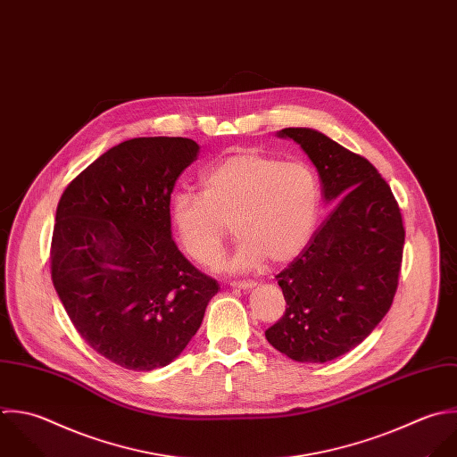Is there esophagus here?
I'll use <instances>...</instances> for the list:
<instances>
[{
  "label": "esophagus",
  "instance_id": "obj_1",
  "mask_svg": "<svg viewBox=\"0 0 457 457\" xmlns=\"http://www.w3.org/2000/svg\"><path fill=\"white\" fill-rule=\"evenodd\" d=\"M229 287L238 288V290H249V288H254L256 283L254 281H231Z\"/></svg>",
  "mask_w": 457,
  "mask_h": 457
}]
</instances>
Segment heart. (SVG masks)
I'll list each match as a JSON object with an SVG mask.
<instances>
[{"label": "heart", "instance_id": "obj_1", "mask_svg": "<svg viewBox=\"0 0 457 457\" xmlns=\"http://www.w3.org/2000/svg\"><path fill=\"white\" fill-rule=\"evenodd\" d=\"M319 208V179L310 165L245 151L206 172L201 194H174L170 222L183 251L203 267L217 263L233 224L240 240L224 269L245 272L267 258H295L315 229Z\"/></svg>", "mask_w": 457, "mask_h": 457}]
</instances>
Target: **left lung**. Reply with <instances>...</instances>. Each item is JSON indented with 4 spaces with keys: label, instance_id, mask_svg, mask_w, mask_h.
I'll list each match as a JSON object with an SVG mask.
<instances>
[{
    "label": "left lung",
    "instance_id": "left-lung-1",
    "mask_svg": "<svg viewBox=\"0 0 457 457\" xmlns=\"http://www.w3.org/2000/svg\"><path fill=\"white\" fill-rule=\"evenodd\" d=\"M310 156L333 212L276 279L285 315L269 344L301 363H326L360 345L388 313L401 274L404 224L390 185L363 156L310 128H285Z\"/></svg>",
    "mask_w": 457,
    "mask_h": 457
}]
</instances>
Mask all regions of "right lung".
Returning <instances> with one entry per match:
<instances>
[{"instance_id": "obj_1", "label": "right lung", "mask_w": 457, "mask_h": 457, "mask_svg": "<svg viewBox=\"0 0 457 457\" xmlns=\"http://www.w3.org/2000/svg\"><path fill=\"white\" fill-rule=\"evenodd\" d=\"M197 153L183 137L120 142L58 201L53 287L79 337L122 369L149 372L176 360L220 288L170 231V194Z\"/></svg>"}]
</instances>
